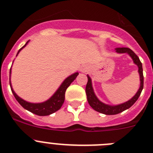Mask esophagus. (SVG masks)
<instances>
[{
  "instance_id": "1",
  "label": "esophagus",
  "mask_w": 153,
  "mask_h": 153,
  "mask_svg": "<svg viewBox=\"0 0 153 153\" xmlns=\"http://www.w3.org/2000/svg\"><path fill=\"white\" fill-rule=\"evenodd\" d=\"M80 71H81V72H82V73H85V72H86V71H87V67H84V66H83V67H81Z\"/></svg>"
}]
</instances>
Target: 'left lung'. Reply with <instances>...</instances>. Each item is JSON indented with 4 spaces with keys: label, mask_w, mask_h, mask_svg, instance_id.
I'll list each match as a JSON object with an SVG mask.
<instances>
[{
    "label": "left lung",
    "mask_w": 153,
    "mask_h": 153,
    "mask_svg": "<svg viewBox=\"0 0 153 153\" xmlns=\"http://www.w3.org/2000/svg\"><path fill=\"white\" fill-rule=\"evenodd\" d=\"M116 52L118 53H127L129 55L131 58L133 60V63L138 67V72L140 74V88L138 90L137 93L135 94V96L132 98H131L129 100L123 102V103L118 104V105H108V104L104 103L101 102L97 97L96 96L94 90L92 85V79L90 77V76L87 75L88 81L86 86V97H87V101H88L90 106L93 108L94 110L99 112V113H103L105 115H116L120 113H122L126 109H129L133 104L136 102L139 97L141 94V92L143 89V65H142L141 61L140 60V58L138 57L137 55L133 51L129 48L127 47H117L116 48Z\"/></svg>",
    "instance_id": "left-lung-1"
}]
</instances>
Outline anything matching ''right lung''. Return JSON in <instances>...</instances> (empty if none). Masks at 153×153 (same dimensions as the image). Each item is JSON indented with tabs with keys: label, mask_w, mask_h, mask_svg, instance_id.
<instances>
[{
	"label": "right lung",
	"mask_w": 153,
	"mask_h": 153,
	"mask_svg": "<svg viewBox=\"0 0 153 153\" xmlns=\"http://www.w3.org/2000/svg\"><path fill=\"white\" fill-rule=\"evenodd\" d=\"M28 43H29V40L21 47V49L19 50L17 53V56L18 55L20 51L23 48L26 47ZM10 74H11V67H10V86L12 93H13V96H14V97H15L17 102L21 104L24 109L28 110V111L31 112L32 113H34V114L37 115V116L42 117V116H49V115L55 113V112H56L61 108L62 105L64 102L65 92H66L67 89L68 88V86L71 84L73 81L76 78L79 73L76 72L74 74H73L72 75L69 76L68 77H67L63 80V82L61 83L60 87L56 90V91L53 93V95L51 98L48 99L47 100L44 101V102H38V103L27 102V101L24 100L21 98L19 96L17 95V93L13 91L11 83H10Z\"/></svg>",
	"instance_id": "right-lung-1"
}]
</instances>
